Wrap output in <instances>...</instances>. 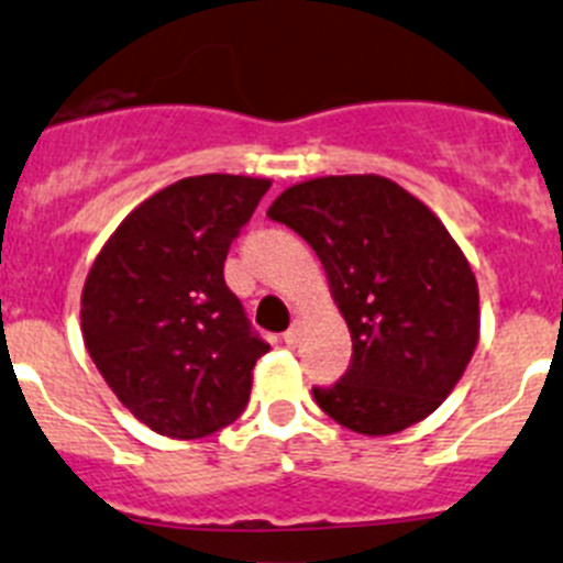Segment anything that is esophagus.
Listing matches in <instances>:
<instances>
[{"label": "esophagus", "instance_id": "obj_1", "mask_svg": "<svg viewBox=\"0 0 563 563\" xmlns=\"http://www.w3.org/2000/svg\"><path fill=\"white\" fill-rule=\"evenodd\" d=\"M283 341H286L288 346H297V343H299V321L297 319H294L291 327H288V330L283 332Z\"/></svg>", "mask_w": 563, "mask_h": 563}]
</instances>
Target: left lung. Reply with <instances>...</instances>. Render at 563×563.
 Returning a JSON list of instances; mask_svg holds the SVG:
<instances>
[{"mask_svg": "<svg viewBox=\"0 0 563 563\" xmlns=\"http://www.w3.org/2000/svg\"><path fill=\"white\" fill-rule=\"evenodd\" d=\"M266 217L319 255L352 335V365L313 398L368 438L434 412L478 343V283L429 206L385 176H321L288 187Z\"/></svg>", "mask_w": 563, "mask_h": 563, "instance_id": "obj_1", "label": "left lung"}]
</instances>
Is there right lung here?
<instances>
[{"mask_svg": "<svg viewBox=\"0 0 563 563\" xmlns=\"http://www.w3.org/2000/svg\"><path fill=\"white\" fill-rule=\"evenodd\" d=\"M269 178H181L136 206L87 272L81 338L103 382L140 423L198 440L244 412L269 343L225 286L228 247Z\"/></svg>", "mask_w": 563, "mask_h": 563, "instance_id": "obj_1", "label": "right lung"}]
</instances>
